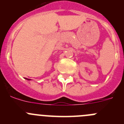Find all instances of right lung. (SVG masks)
I'll list each match as a JSON object with an SVG mask.
<instances>
[{"label": "right lung", "instance_id": "obj_1", "mask_svg": "<svg viewBox=\"0 0 124 124\" xmlns=\"http://www.w3.org/2000/svg\"><path fill=\"white\" fill-rule=\"evenodd\" d=\"M27 79H28V80H30V79H27Z\"/></svg>", "mask_w": 124, "mask_h": 124}]
</instances>
